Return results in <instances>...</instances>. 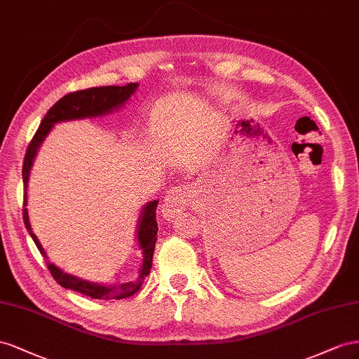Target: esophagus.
<instances>
[{
    "mask_svg": "<svg viewBox=\"0 0 359 359\" xmlns=\"http://www.w3.org/2000/svg\"><path fill=\"white\" fill-rule=\"evenodd\" d=\"M194 196H196V191H194L191 185H180L171 188L162 203L163 215L172 217V215H177L179 212L185 210L188 206H191V203L194 201Z\"/></svg>",
    "mask_w": 359,
    "mask_h": 359,
    "instance_id": "esophagus-1",
    "label": "esophagus"
}]
</instances>
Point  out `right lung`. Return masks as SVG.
<instances>
[{"label":"right lung","mask_w":359,"mask_h":359,"mask_svg":"<svg viewBox=\"0 0 359 359\" xmlns=\"http://www.w3.org/2000/svg\"><path fill=\"white\" fill-rule=\"evenodd\" d=\"M138 84L130 83L123 87L116 86H108V87H93L87 90H79L74 91V93H69L65 97H61L57 104L50 107L46 112L43 120L40 121V126L34 134L33 140L29 141L25 159H24V167H22V179H24V222L25 227L29 233V236L33 238L36 247L39 248L40 254L46 257V252L40 245L36 234L33 233L32 224H29L28 218V210H27V185H28V177L29 171H32L34 158L37 155V150L42 144L45 137L49 134L50 128H53L58 121H67V120H78V118H86V117H97V116H105L109 114L114 109H118L121 105H125V102L135 93ZM156 208H158V200L147 203L144 208H142L141 217L138 221V243L140 248L142 250V264L140 269L138 278L129 283H123L117 285H102L96 283H90L86 280H81L75 275H70L57 268L55 264L46 260L48 269L50 275L54 276V280L65 289L75 290L78 293H83L86 296H90L91 299H125L129 298L134 293H137L142 281H144L146 276L150 273L151 269V260H153V251H155V243H156V234H158V222H156Z\"/></svg>","instance_id":"add662e5"}]
</instances>
